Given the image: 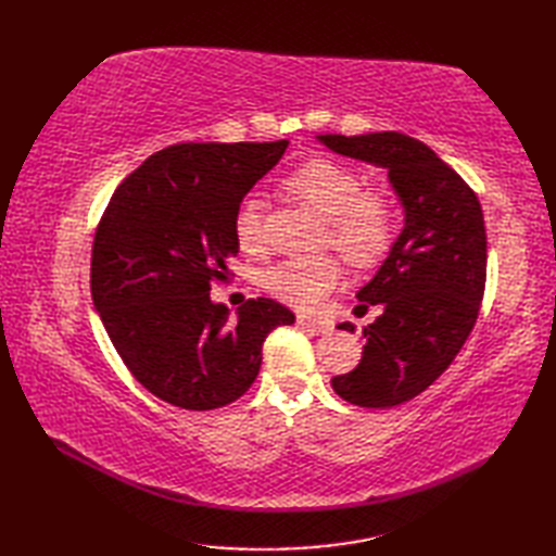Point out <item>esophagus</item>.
Here are the masks:
<instances>
[{
    "label": "esophagus",
    "instance_id": "34e87169",
    "mask_svg": "<svg viewBox=\"0 0 556 556\" xmlns=\"http://www.w3.org/2000/svg\"><path fill=\"white\" fill-rule=\"evenodd\" d=\"M296 323L299 327L308 329V332H315V334H329L334 329V325L329 320H323V317H311V315H299Z\"/></svg>",
    "mask_w": 556,
    "mask_h": 556
}]
</instances>
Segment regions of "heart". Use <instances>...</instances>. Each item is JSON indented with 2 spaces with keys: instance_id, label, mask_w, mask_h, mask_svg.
<instances>
[{
  "instance_id": "obj_1",
  "label": "heart",
  "mask_w": 556,
  "mask_h": 556,
  "mask_svg": "<svg viewBox=\"0 0 556 556\" xmlns=\"http://www.w3.org/2000/svg\"><path fill=\"white\" fill-rule=\"evenodd\" d=\"M287 191L303 200L313 212L327 219V243L353 267H370L394 241L396 212L392 198L382 191H368L363 176L332 160H311L285 179ZM236 243L243 253L263 251V203L245 198L233 217ZM341 269L334 257L317 263H277L260 275V287L269 296L293 308L313 311L329 291H334Z\"/></svg>"
}]
</instances>
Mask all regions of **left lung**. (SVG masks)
<instances>
[{
	"label": "left lung",
	"mask_w": 556,
	"mask_h": 556,
	"mask_svg": "<svg viewBox=\"0 0 556 556\" xmlns=\"http://www.w3.org/2000/svg\"><path fill=\"white\" fill-rule=\"evenodd\" d=\"M344 157L387 169L404 205V229L356 296L380 315L363 329L361 363L332 377L334 392L363 408H392L440 377L478 320L488 277L480 200L420 140L396 134L317 136ZM339 329L353 332L351 323Z\"/></svg>",
	"instance_id": "1"
}]
</instances>
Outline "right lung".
<instances>
[{"mask_svg": "<svg viewBox=\"0 0 556 556\" xmlns=\"http://www.w3.org/2000/svg\"><path fill=\"white\" fill-rule=\"evenodd\" d=\"M287 146L164 148L126 176L98 224L92 303L126 368L172 406L212 410L243 396L267 334L296 320L271 299H248L236 317L210 301L239 253L236 210Z\"/></svg>", "mask_w": 556, "mask_h": 556, "instance_id": "right-lung-1", "label": "right lung"}]
</instances>
